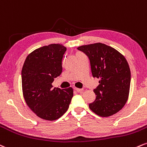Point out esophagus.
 <instances>
[{
	"label": "esophagus",
	"instance_id": "1",
	"mask_svg": "<svg viewBox=\"0 0 147 147\" xmlns=\"http://www.w3.org/2000/svg\"><path fill=\"white\" fill-rule=\"evenodd\" d=\"M75 90L78 93H82L84 91L83 89H78V88H75Z\"/></svg>",
	"mask_w": 147,
	"mask_h": 147
}]
</instances>
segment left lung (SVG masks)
<instances>
[{"label": "left lung", "mask_w": 147, "mask_h": 147, "mask_svg": "<svg viewBox=\"0 0 147 147\" xmlns=\"http://www.w3.org/2000/svg\"><path fill=\"white\" fill-rule=\"evenodd\" d=\"M89 57L93 77L100 78L90 109L101 117H109L123 108L129 98L131 71L125 56L101 42L78 47Z\"/></svg>", "instance_id": "left-lung-1"}]
</instances>
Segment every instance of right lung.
I'll use <instances>...</instances> for the list:
<instances>
[{
    "mask_svg": "<svg viewBox=\"0 0 147 147\" xmlns=\"http://www.w3.org/2000/svg\"><path fill=\"white\" fill-rule=\"evenodd\" d=\"M67 48L51 44L36 49L26 58L22 69L24 99L34 113L46 120H56L67 111L74 95L71 87L53 88L61 74L62 60Z\"/></svg>",
    "mask_w": 147,
    "mask_h": 147,
    "instance_id": "1",
    "label": "right lung"
}]
</instances>
